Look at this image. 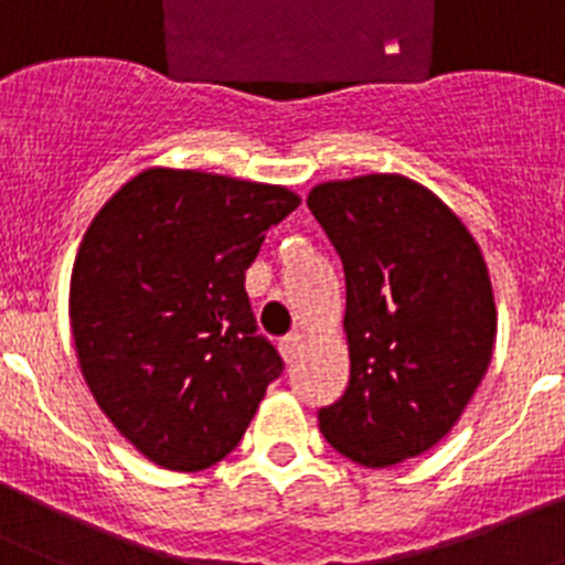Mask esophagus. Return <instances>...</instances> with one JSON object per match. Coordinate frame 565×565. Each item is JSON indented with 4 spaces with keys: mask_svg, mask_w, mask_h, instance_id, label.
<instances>
[{
    "mask_svg": "<svg viewBox=\"0 0 565 565\" xmlns=\"http://www.w3.org/2000/svg\"><path fill=\"white\" fill-rule=\"evenodd\" d=\"M303 342H307V337L300 334V331H292V334L284 337V340L278 342V345H281L284 360H287V362L298 360V354H300V348H303Z\"/></svg>",
    "mask_w": 565,
    "mask_h": 565,
    "instance_id": "esophagus-1",
    "label": "esophagus"
}]
</instances>
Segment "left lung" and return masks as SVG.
<instances>
[{
	"instance_id": "left-lung-1",
	"label": "left lung",
	"mask_w": 565,
	"mask_h": 565,
	"mask_svg": "<svg viewBox=\"0 0 565 565\" xmlns=\"http://www.w3.org/2000/svg\"><path fill=\"white\" fill-rule=\"evenodd\" d=\"M309 211L345 270L351 379L318 420L365 468L424 455L488 371L497 307L484 258L455 211L402 175L320 183Z\"/></svg>"
}]
</instances>
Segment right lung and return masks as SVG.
Wrapping results in <instances>:
<instances>
[{
  "label": "right lung",
  "instance_id": "obj_1",
  "mask_svg": "<svg viewBox=\"0 0 565 565\" xmlns=\"http://www.w3.org/2000/svg\"><path fill=\"white\" fill-rule=\"evenodd\" d=\"M300 205L284 186L147 170L88 225L68 315L88 390L156 466L203 471L236 449L284 373L245 270Z\"/></svg>",
  "mask_w": 565,
  "mask_h": 565
}]
</instances>
